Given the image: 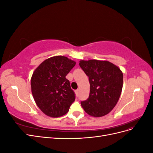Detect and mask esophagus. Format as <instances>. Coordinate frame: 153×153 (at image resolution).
Segmentation results:
<instances>
[{
	"label": "esophagus",
	"instance_id": "1",
	"mask_svg": "<svg viewBox=\"0 0 153 153\" xmlns=\"http://www.w3.org/2000/svg\"><path fill=\"white\" fill-rule=\"evenodd\" d=\"M75 93H76V95H78V93H79V90H78V89L76 90V91H75Z\"/></svg>",
	"mask_w": 153,
	"mask_h": 153
}]
</instances>
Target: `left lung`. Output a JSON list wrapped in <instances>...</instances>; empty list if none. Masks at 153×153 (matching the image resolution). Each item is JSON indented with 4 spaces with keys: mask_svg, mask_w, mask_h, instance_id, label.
Segmentation results:
<instances>
[{
    "mask_svg": "<svg viewBox=\"0 0 153 153\" xmlns=\"http://www.w3.org/2000/svg\"><path fill=\"white\" fill-rule=\"evenodd\" d=\"M79 65L90 83L89 96L81 101L82 108L91 116H104L112 111L121 96L123 73L114 64L105 61H80Z\"/></svg>",
    "mask_w": 153,
    "mask_h": 153,
    "instance_id": "1",
    "label": "left lung"
}]
</instances>
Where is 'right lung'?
I'll return each mask as SVG.
<instances>
[{
    "mask_svg": "<svg viewBox=\"0 0 153 153\" xmlns=\"http://www.w3.org/2000/svg\"><path fill=\"white\" fill-rule=\"evenodd\" d=\"M76 62L64 56L45 60L37 68L31 78V89L36 105L48 116L65 115L75 100L66 75Z\"/></svg>",
    "mask_w": 153,
    "mask_h": 153,
    "instance_id": "1",
    "label": "right lung"
}]
</instances>
